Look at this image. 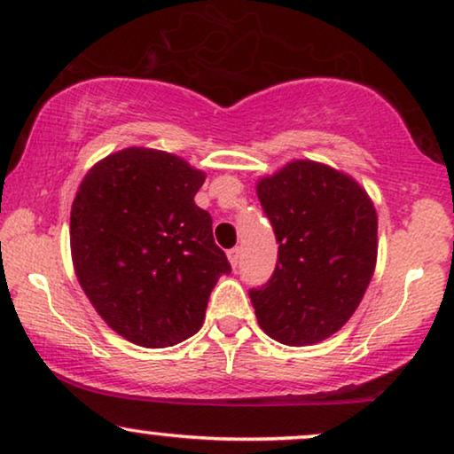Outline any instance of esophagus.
<instances>
[{
    "label": "esophagus",
    "mask_w": 454,
    "mask_h": 454,
    "mask_svg": "<svg viewBox=\"0 0 454 454\" xmlns=\"http://www.w3.org/2000/svg\"><path fill=\"white\" fill-rule=\"evenodd\" d=\"M228 261H230V265L234 267H239V263H240V248L239 247H234V248H230L228 251Z\"/></svg>",
    "instance_id": "1"
}]
</instances>
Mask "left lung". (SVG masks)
<instances>
[{
	"mask_svg": "<svg viewBox=\"0 0 454 454\" xmlns=\"http://www.w3.org/2000/svg\"><path fill=\"white\" fill-rule=\"evenodd\" d=\"M257 197L279 242L271 279L248 292L259 327L284 346L327 340L352 318L374 276V203L356 178L315 160L259 178Z\"/></svg>",
	"mask_w": 454,
	"mask_h": 454,
	"instance_id": "1",
	"label": "left lung"
}]
</instances>
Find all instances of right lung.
<instances>
[{
  "instance_id": "right-lung-1",
  "label": "right lung",
  "mask_w": 454,
  "mask_h": 454,
  "mask_svg": "<svg viewBox=\"0 0 454 454\" xmlns=\"http://www.w3.org/2000/svg\"><path fill=\"white\" fill-rule=\"evenodd\" d=\"M206 181L181 156L125 148L82 178L69 245L82 290L114 333L168 348L201 329L209 294L230 263L212 215L195 206Z\"/></svg>"
}]
</instances>
